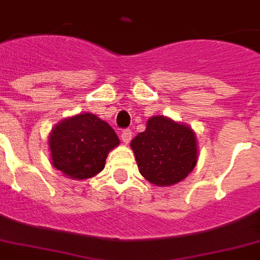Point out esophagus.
Wrapping results in <instances>:
<instances>
[{
  "label": "esophagus",
  "mask_w": 260,
  "mask_h": 260,
  "mask_svg": "<svg viewBox=\"0 0 260 260\" xmlns=\"http://www.w3.org/2000/svg\"><path fill=\"white\" fill-rule=\"evenodd\" d=\"M132 139V131L131 129H124L122 131V134H121V140L124 142L125 145H128Z\"/></svg>",
  "instance_id": "1"
}]
</instances>
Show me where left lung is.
Wrapping results in <instances>:
<instances>
[{
    "label": "left lung",
    "mask_w": 260,
    "mask_h": 260,
    "mask_svg": "<svg viewBox=\"0 0 260 260\" xmlns=\"http://www.w3.org/2000/svg\"><path fill=\"white\" fill-rule=\"evenodd\" d=\"M131 149L140 175L158 187L183 180L199 159L196 132L165 115L150 117L146 129L132 139Z\"/></svg>",
    "instance_id": "1"
}]
</instances>
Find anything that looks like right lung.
Returning <instances> with one entry per match:
<instances>
[{
	"instance_id": "add662e5",
	"label": "right lung",
	"mask_w": 260,
	"mask_h": 260,
	"mask_svg": "<svg viewBox=\"0 0 260 260\" xmlns=\"http://www.w3.org/2000/svg\"><path fill=\"white\" fill-rule=\"evenodd\" d=\"M48 143L55 168L70 179L85 180L105 168L107 154L120 139L106 121L92 113H80L57 122Z\"/></svg>"
}]
</instances>
